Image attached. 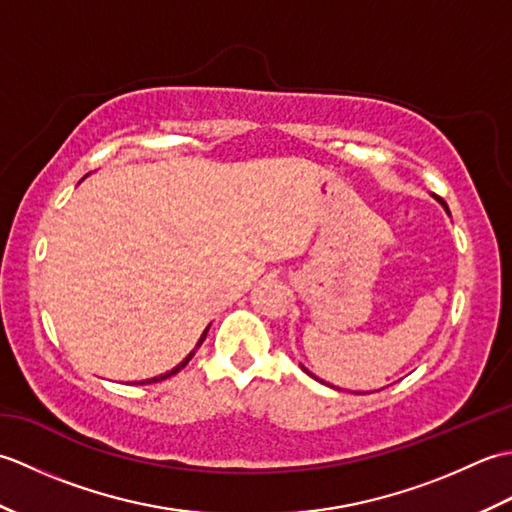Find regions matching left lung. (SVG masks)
I'll return each instance as SVG.
<instances>
[{"label": "left lung", "mask_w": 512, "mask_h": 512, "mask_svg": "<svg viewBox=\"0 0 512 512\" xmlns=\"http://www.w3.org/2000/svg\"><path fill=\"white\" fill-rule=\"evenodd\" d=\"M433 198H436V195H433ZM436 200H438V202H440V204H442V206H444V211H447V213H449V206H447V204H444V202H442V200H440V198H436ZM301 369H303V372H306V374H310V376H312V378H317V376H314V374H312V372H310V369H306V367H303V365H301ZM317 380H321V378H317ZM321 383H323V380H321ZM330 387H332V385H330Z\"/></svg>", "instance_id": "1"}]
</instances>
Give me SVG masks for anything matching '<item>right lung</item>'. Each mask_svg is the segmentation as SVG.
Wrapping results in <instances>:
<instances>
[{"label": "right lung", "mask_w": 512, "mask_h": 512, "mask_svg": "<svg viewBox=\"0 0 512 512\" xmlns=\"http://www.w3.org/2000/svg\"><path fill=\"white\" fill-rule=\"evenodd\" d=\"M209 328H211V325H209ZM209 328H206L204 332H202V336H200V341L198 343H195V347H193V350L187 354V356H184V361H180L176 367H173V369H169V372H165V374H160V376H154V378H147V380H140V383H136V385H147V383H158V380H165V378H169V376H173V374H178L180 372V369L184 367V365H187L189 361H191V358H193V354H195V350H198V347L204 343V339H206V332H209Z\"/></svg>", "instance_id": "right-lung-1"}]
</instances>
